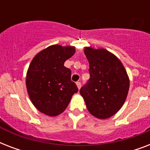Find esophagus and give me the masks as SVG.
<instances>
[{"label":"esophagus","mask_w":150,"mask_h":150,"mask_svg":"<svg viewBox=\"0 0 150 150\" xmlns=\"http://www.w3.org/2000/svg\"><path fill=\"white\" fill-rule=\"evenodd\" d=\"M76 85H77L79 89H80V88H81V86H82V83H81V82H76Z\"/></svg>","instance_id":"esophagus-1"}]
</instances>
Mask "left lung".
I'll return each instance as SVG.
<instances>
[{"mask_svg": "<svg viewBox=\"0 0 150 150\" xmlns=\"http://www.w3.org/2000/svg\"><path fill=\"white\" fill-rule=\"evenodd\" d=\"M90 78L80 89L88 110L100 119L108 118L121 109L125 101L129 79L121 62L104 49L86 47Z\"/></svg>", "mask_w": 150, "mask_h": 150, "instance_id": "8db88e82", "label": "left lung"}]
</instances>
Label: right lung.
<instances>
[{"instance_id": "add662e5", "label": "right lung", "mask_w": 150, "mask_h": 150, "mask_svg": "<svg viewBox=\"0 0 150 150\" xmlns=\"http://www.w3.org/2000/svg\"><path fill=\"white\" fill-rule=\"evenodd\" d=\"M72 47L50 46L33 59L26 75V87L33 105L43 114L57 116L66 109L78 87L71 71L64 66L75 54Z\"/></svg>"}]
</instances>
